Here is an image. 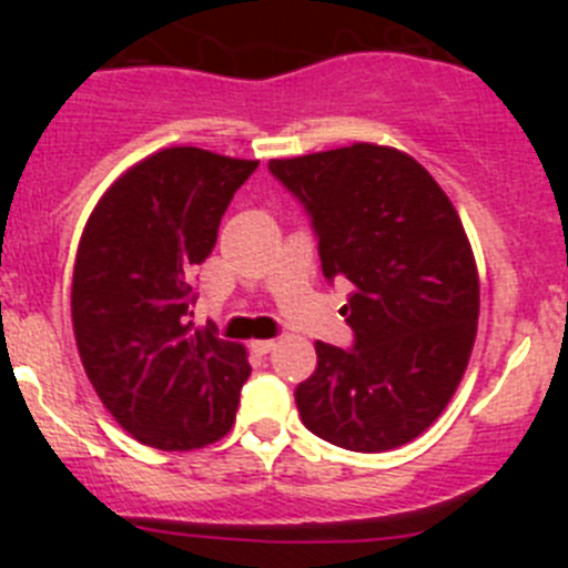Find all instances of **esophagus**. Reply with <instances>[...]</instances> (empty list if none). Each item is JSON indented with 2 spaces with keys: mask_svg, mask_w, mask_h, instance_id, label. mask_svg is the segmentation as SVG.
Segmentation results:
<instances>
[{
  "mask_svg": "<svg viewBox=\"0 0 568 568\" xmlns=\"http://www.w3.org/2000/svg\"><path fill=\"white\" fill-rule=\"evenodd\" d=\"M253 353H258V355H267V353H273L275 349V341L273 338H261V341H253Z\"/></svg>",
  "mask_w": 568,
  "mask_h": 568,
  "instance_id": "obj_1",
  "label": "esophagus"
}]
</instances>
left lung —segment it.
Here are the masks:
<instances>
[{
  "label": "left lung",
  "mask_w": 568,
  "mask_h": 568,
  "mask_svg": "<svg viewBox=\"0 0 568 568\" xmlns=\"http://www.w3.org/2000/svg\"><path fill=\"white\" fill-rule=\"evenodd\" d=\"M313 219L324 278L353 284V349L315 341L295 389L304 426L353 453H386L438 420L478 333L480 284L458 210L413 155L349 144L273 159Z\"/></svg>",
  "instance_id": "1"
}]
</instances>
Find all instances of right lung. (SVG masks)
<instances>
[{
  "instance_id": "add662e5",
  "label": "right lung",
  "mask_w": 568,
  "mask_h": 568,
  "mask_svg": "<svg viewBox=\"0 0 568 568\" xmlns=\"http://www.w3.org/2000/svg\"><path fill=\"white\" fill-rule=\"evenodd\" d=\"M258 162L164 148L122 173L79 241L70 313L79 358L135 440L187 453L230 433L247 349L195 329V267L213 253L233 193Z\"/></svg>"
}]
</instances>
